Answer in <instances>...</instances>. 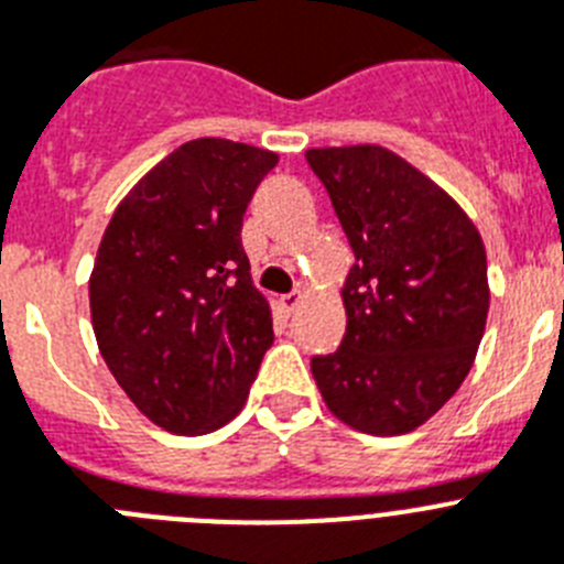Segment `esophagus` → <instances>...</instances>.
Instances as JSON below:
<instances>
[{"label": "esophagus", "mask_w": 564, "mask_h": 564, "mask_svg": "<svg viewBox=\"0 0 564 564\" xmlns=\"http://www.w3.org/2000/svg\"><path fill=\"white\" fill-rule=\"evenodd\" d=\"M301 304H304V292L301 290H295V292H290V295L281 297V310L286 312V315H292V312H295Z\"/></svg>", "instance_id": "esophagus-1"}]
</instances>
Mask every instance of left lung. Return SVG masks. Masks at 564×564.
<instances>
[{
  "mask_svg": "<svg viewBox=\"0 0 564 564\" xmlns=\"http://www.w3.org/2000/svg\"><path fill=\"white\" fill-rule=\"evenodd\" d=\"M306 163L355 254L347 333L312 358L315 384L349 427L410 433L473 367L490 306L485 243L451 194L381 145L310 149Z\"/></svg>",
  "mask_w": 564,
  "mask_h": 564,
  "instance_id": "obj_1",
  "label": "left lung"
}]
</instances>
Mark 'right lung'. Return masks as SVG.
Listing matches in <instances>:
<instances>
[{
    "instance_id": "obj_1",
    "label": "right lung",
    "mask_w": 564,
    "mask_h": 564,
    "mask_svg": "<svg viewBox=\"0 0 564 564\" xmlns=\"http://www.w3.org/2000/svg\"><path fill=\"white\" fill-rule=\"evenodd\" d=\"M274 165L278 154L246 143H183L126 194L102 235L88 283L99 352L169 433L235 419L272 347L240 229Z\"/></svg>"
}]
</instances>
